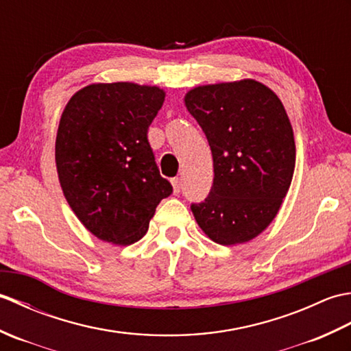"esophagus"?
<instances>
[{
	"label": "esophagus",
	"instance_id": "obj_1",
	"mask_svg": "<svg viewBox=\"0 0 351 351\" xmlns=\"http://www.w3.org/2000/svg\"><path fill=\"white\" fill-rule=\"evenodd\" d=\"M171 185H173V191H175V195H178V193L181 191V178H173V180H171Z\"/></svg>",
	"mask_w": 351,
	"mask_h": 351
}]
</instances>
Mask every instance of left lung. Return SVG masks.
Here are the masks:
<instances>
[{
    "instance_id": "obj_1",
    "label": "left lung",
    "mask_w": 351,
    "mask_h": 351,
    "mask_svg": "<svg viewBox=\"0 0 351 351\" xmlns=\"http://www.w3.org/2000/svg\"><path fill=\"white\" fill-rule=\"evenodd\" d=\"M185 107L210 143L214 181L191 211L213 241H250L270 225L287 196L295 143L287 111L255 80L208 84L185 95Z\"/></svg>"
}]
</instances>
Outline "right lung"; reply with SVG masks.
I'll list each match as a JSON object with an SVG mask.
<instances>
[{"mask_svg": "<svg viewBox=\"0 0 351 351\" xmlns=\"http://www.w3.org/2000/svg\"><path fill=\"white\" fill-rule=\"evenodd\" d=\"M164 96L156 86L90 84L63 110L56 140L58 180L72 211L102 241H138L156 205L173 191L147 140Z\"/></svg>", "mask_w": 351, "mask_h": 351, "instance_id": "right-lung-1", "label": "right lung"}]
</instances>
